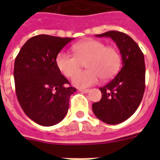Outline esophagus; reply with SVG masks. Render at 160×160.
Listing matches in <instances>:
<instances>
[{
	"label": "esophagus",
	"mask_w": 160,
	"mask_h": 160,
	"mask_svg": "<svg viewBox=\"0 0 160 160\" xmlns=\"http://www.w3.org/2000/svg\"><path fill=\"white\" fill-rule=\"evenodd\" d=\"M80 92H85V93H88L90 92V89H79Z\"/></svg>",
	"instance_id": "1"
}]
</instances>
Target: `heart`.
Here are the masks:
<instances>
[{
  "instance_id": "heart-1",
  "label": "heart",
  "mask_w": 160,
  "mask_h": 160,
  "mask_svg": "<svg viewBox=\"0 0 160 160\" xmlns=\"http://www.w3.org/2000/svg\"><path fill=\"white\" fill-rule=\"evenodd\" d=\"M73 56L60 52L56 58V64L60 72L67 77H72L78 72L81 63L87 61L85 66L88 69L76 74L72 78L75 87H88L96 84L99 79L109 80L118 73L122 58L118 49L106 46L104 42L89 39L78 42L72 47Z\"/></svg>"
}]
</instances>
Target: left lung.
I'll list each match as a JSON object with an SVG mask.
<instances>
[{
    "instance_id": "8db88e82",
    "label": "left lung",
    "mask_w": 160,
    "mask_h": 160,
    "mask_svg": "<svg viewBox=\"0 0 160 160\" xmlns=\"http://www.w3.org/2000/svg\"><path fill=\"white\" fill-rule=\"evenodd\" d=\"M97 37H109L120 50L122 68L118 75L100 87V101L92 104V111L105 123L118 124L129 118L141 104L145 91L144 55L130 37L118 31H110Z\"/></svg>"
}]
</instances>
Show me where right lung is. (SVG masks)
Returning <instances> with one entry per match:
<instances>
[{
    "label": "right lung",
    "mask_w": 160,
    "mask_h": 160,
    "mask_svg": "<svg viewBox=\"0 0 160 160\" xmlns=\"http://www.w3.org/2000/svg\"><path fill=\"white\" fill-rule=\"evenodd\" d=\"M72 40L44 34L34 36L16 56L13 77L17 98L26 116L42 126H53L65 118L70 96L76 91L56 64V56Z\"/></svg>",
    "instance_id": "right-lung-1"
}]
</instances>
